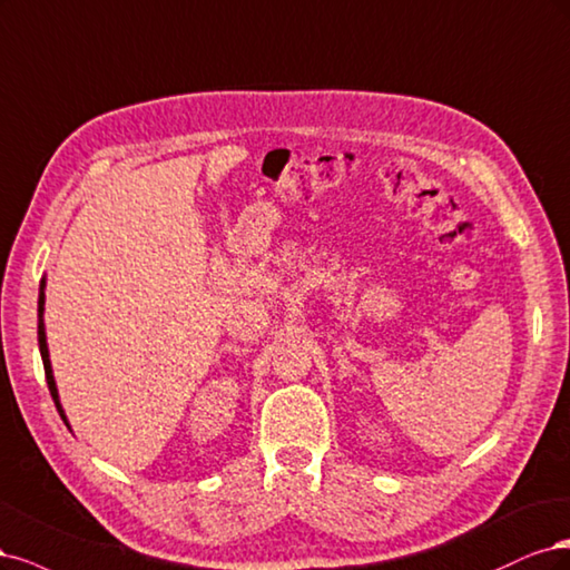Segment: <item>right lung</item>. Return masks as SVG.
Wrapping results in <instances>:
<instances>
[{
  "label": "right lung",
  "instance_id": "obj_1",
  "mask_svg": "<svg viewBox=\"0 0 570 570\" xmlns=\"http://www.w3.org/2000/svg\"><path fill=\"white\" fill-rule=\"evenodd\" d=\"M45 286L47 282H40V298H38V343H40V355H42V364H45V374H47V385H49V393L53 397V405H57L63 424L70 429L68 424V416L61 407V400H59V389H57V381H53V372H51V360H49V345H47V332H45Z\"/></svg>",
  "mask_w": 570,
  "mask_h": 570
}]
</instances>
